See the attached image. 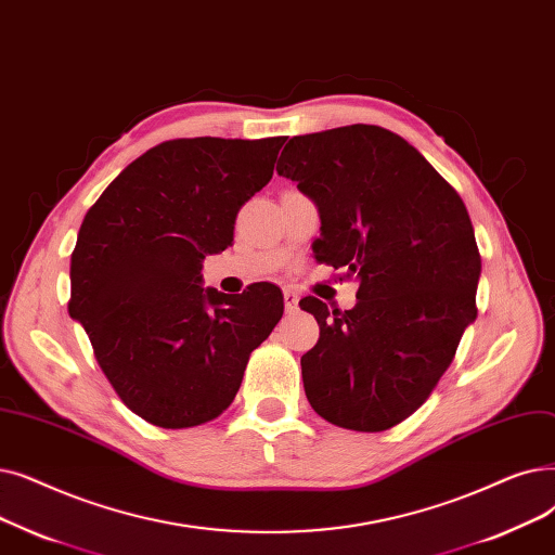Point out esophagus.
<instances>
[{"instance_id":"34e87169","label":"esophagus","mask_w":555,"mask_h":555,"mask_svg":"<svg viewBox=\"0 0 555 555\" xmlns=\"http://www.w3.org/2000/svg\"><path fill=\"white\" fill-rule=\"evenodd\" d=\"M283 304H285L287 312H295L299 308V295L287 287V291H283Z\"/></svg>"}]
</instances>
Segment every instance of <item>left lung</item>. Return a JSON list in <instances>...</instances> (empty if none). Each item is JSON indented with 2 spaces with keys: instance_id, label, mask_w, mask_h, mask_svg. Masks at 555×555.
Here are the masks:
<instances>
[{
  "instance_id": "1",
  "label": "left lung",
  "mask_w": 555,
  "mask_h": 555,
  "mask_svg": "<svg viewBox=\"0 0 555 555\" xmlns=\"http://www.w3.org/2000/svg\"><path fill=\"white\" fill-rule=\"evenodd\" d=\"M276 172L318 204L315 258L358 281L351 310L299 301L320 324L301 356L306 397L335 426L388 430L428 399L476 320L469 212L413 144L374 125L295 135Z\"/></svg>"
}]
</instances>
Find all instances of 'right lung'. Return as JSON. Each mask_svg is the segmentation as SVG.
<instances>
[{
  "mask_svg": "<svg viewBox=\"0 0 555 555\" xmlns=\"http://www.w3.org/2000/svg\"><path fill=\"white\" fill-rule=\"evenodd\" d=\"M283 142H160L86 212L69 262V318L117 397L154 426L222 415L249 353L283 315L272 283L237 299L202 285L204 258L233 243L235 215L270 183Z\"/></svg>",
  "mask_w": 555,
  "mask_h": 555,
  "instance_id": "1",
  "label": "right lung"
}]
</instances>
